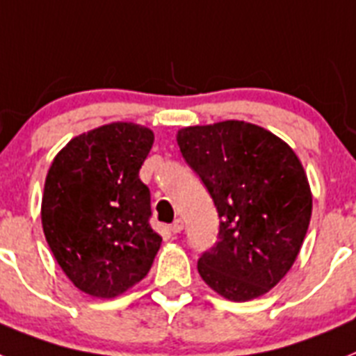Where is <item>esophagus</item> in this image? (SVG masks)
Here are the masks:
<instances>
[{"instance_id":"esophagus-1","label":"esophagus","mask_w":356,"mask_h":356,"mask_svg":"<svg viewBox=\"0 0 356 356\" xmlns=\"http://www.w3.org/2000/svg\"><path fill=\"white\" fill-rule=\"evenodd\" d=\"M168 228H170V232H172V234H181V232H183V228H184L183 219H175L172 224H170Z\"/></svg>"}]
</instances>
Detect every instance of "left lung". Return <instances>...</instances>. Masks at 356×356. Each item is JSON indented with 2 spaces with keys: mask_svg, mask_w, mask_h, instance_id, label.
I'll use <instances>...</instances> for the list:
<instances>
[{
  "mask_svg": "<svg viewBox=\"0 0 356 356\" xmlns=\"http://www.w3.org/2000/svg\"><path fill=\"white\" fill-rule=\"evenodd\" d=\"M177 143L220 219L199 275L235 302L268 293L293 266L312 219L302 164L279 137L244 121L183 128Z\"/></svg>",
  "mask_w": 356,
  "mask_h": 356,
  "instance_id": "8db88e82",
  "label": "left lung"
}]
</instances>
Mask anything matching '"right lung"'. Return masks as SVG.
I'll return each mask as SVG.
<instances>
[{
  "label": "right lung",
  "instance_id": "1",
  "mask_svg": "<svg viewBox=\"0 0 356 356\" xmlns=\"http://www.w3.org/2000/svg\"><path fill=\"white\" fill-rule=\"evenodd\" d=\"M152 130L112 122L72 139L44 181L41 220L50 250L76 288L112 298L150 271L161 235L139 170Z\"/></svg>",
  "mask_w": 356,
  "mask_h": 356
}]
</instances>
